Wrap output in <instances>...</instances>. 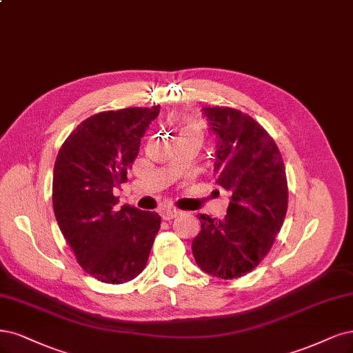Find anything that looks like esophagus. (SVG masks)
Segmentation results:
<instances>
[{"mask_svg": "<svg viewBox=\"0 0 353 353\" xmlns=\"http://www.w3.org/2000/svg\"><path fill=\"white\" fill-rule=\"evenodd\" d=\"M179 214H181V212L176 210V209H172V208L163 209V210L161 212V216L165 219V221H171V219H174V217H176V216H179Z\"/></svg>", "mask_w": 353, "mask_h": 353, "instance_id": "34e87169", "label": "esophagus"}]
</instances>
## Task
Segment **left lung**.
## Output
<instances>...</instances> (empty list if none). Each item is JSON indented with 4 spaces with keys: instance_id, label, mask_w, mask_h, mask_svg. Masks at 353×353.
Here are the masks:
<instances>
[{
    "instance_id": "obj_1",
    "label": "left lung",
    "mask_w": 353,
    "mask_h": 353,
    "mask_svg": "<svg viewBox=\"0 0 353 353\" xmlns=\"http://www.w3.org/2000/svg\"><path fill=\"white\" fill-rule=\"evenodd\" d=\"M214 136L216 184L229 194L223 219L199 214L192 255L203 272L221 279L250 273L270 251L288 210L286 172L274 140L238 109L203 108Z\"/></svg>"
}]
</instances>
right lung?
Segmentation results:
<instances>
[{
    "instance_id": "right-lung-1",
    "label": "right lung",
    "mask_w": 353,
    "mask_h": 353,
    "mask_svg": "<svg viewBox=\"0 0 353 353\" xmlns=\"http://www.w3.org/2000/svg\"><path fill=\"white\" fill-rule=\"evenodd\" d=\"M161 106L125 108L88 118L59 149L52 181L58 226L79 264L105 283L137 277L149 260L161 216L124 204L114 188L127 181L141 139Z\"/></svg>"
}]
</instances>
